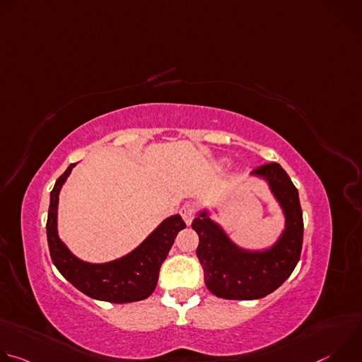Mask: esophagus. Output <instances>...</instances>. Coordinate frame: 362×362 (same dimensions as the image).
<instances>
[{"mask_svg": "<svg viewBox=\"0 0 362 362\" xmlns=\"http://www.w3.org/2000/svg\"><path fill=\"white\" fill-rule=\"evenodd\" d=\"M194 214H196V206L193 203H186L180 208V215L183 218V221L186 222V225L192 223V221L194 218Z\"/></svg>", "mask_w": 362, "mask_h": 362, "instance_id": "obj_1", "label": "esophagus"}]
</instances>
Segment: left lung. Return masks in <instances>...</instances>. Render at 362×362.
<instances>
[{
    "instance_id": "left-lung-1",
    "label": "left lung",
    "mask_w": 362,
    "mask_h": 362,
    "mask_svg": "<svg viewBox=\"0 0 362 362\" xmlns=\"http://www.w3.org/2000/svg\"><path fill=\"white\" fill-rule=\"evenodd\" d=\"M252 173L267 179L285 214V230L271 249H240L206 212L192 222V229L199 235L196 255L203 268L204 284L223 299L250 300L269 295L289 278L300 257L303 219L298 189L275 162L256 168Z\"/></svg>"
}]
</instances>
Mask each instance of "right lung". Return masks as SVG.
I'll return each instance as SVG.
<instances>
[{
	"instance_id": "right-lung-1",
	"label": "right lung",
	"mask_w": 362,
	"mask_h": 362,
	"mask_svg": "<svg viewBox=\"0 0 362 362\" xmlns=\"http://www.w3.org/2000/svg\"><path fill=\"white\" fill-rule=\"evenodd\" d=\"M76 163L57 179L49 194L47 240L51 261L60 274L87 296L112 303L141 300L158 285L159 271L177 236L186 228L180 215L163 221L133 252L109 264H87L76 257L57 235L59 193Z\"/></svg>"
}]
</instances>
